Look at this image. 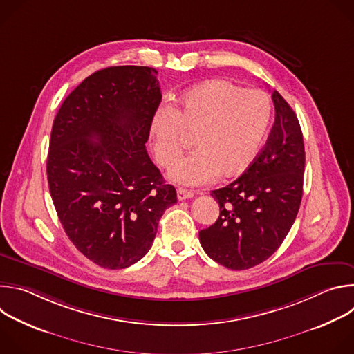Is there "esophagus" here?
Masks as SVG:
<instances>
[{"label": "esophagus", "mask_w": 354, "mask_h": 354, "mask_svg": "<svg viewBox=\"0 0 354 354\" xmlns=\"http://www.w3.org/2000/svg\"><path fill=\"white\" fill-rule=\"evenodd\" d=\"M176 193H178V200H186V198H192L194 196L193 192H190L187 189H183V187H179L176 190Z\"/></svg>", "instance_id": "1"}]
</instances>
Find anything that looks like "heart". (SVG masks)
<instances>
[{"mask_svg": "<svg viewBox=\"0 0 354 354\" xmlns=\"http://www.w3.org/2000/svg\"><path fill=\"white\" fill-rule=\"evenodd\" d=\"M272 119L269 96L225 81L209 80L186 91L151 122V148L160 165L178 159L184 134L194 135L196 151L169 171L172 182L205 185L236 178L259 156Z\"/></svg>", "mask_w": 354, "mask_h": 354, "instance_id": "heart-1", "label": "heart"}]
</instances>
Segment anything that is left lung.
I'll list each match as a JSON object with an SVG mask.
<instances>
[{
	"label": "left lung",
	"instance_id": "left-lung-1",
	"mask_svg": "<svg viewBox=\"0 0 354 354\" xmlns=\"http://www.w3.org/2000/svg\"><path fill=\"white\" fill-rule=\"evenodd\" d=\"M276 118L269 138L236 180L212 192L217 221L198 232L206 254L217 263L245 270L270 258L297 217L304 182L306 151L297 115L272 93Z\"/></svg>",
	"mask_w": 354,
	"mask_h": 354
}]
</instances>
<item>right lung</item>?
<instances>
[{"label": "right lung", "instance_id": "add662e5", "mask_svg": "<svg viewBox=\"0 0 354 354\" xmlns=\"http://www.w3.org/2000/svg\"><path fill=\"white\" fill-rule=\"evenodd\" d=\"M157 74L140 66L99 70L53 122L46 164L53 205L75 248L105 269L138 262L176 203L145 149L162 97Z\"/></svg>", "mask_w": 354, "mask_h": 354}]
</instances>
